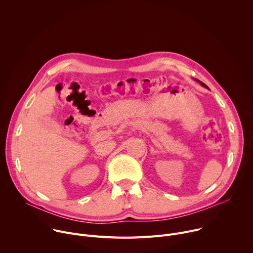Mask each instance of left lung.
I'll return each mask as SVG.
<instances>
[{
  "label": "left lung",
  "instance_id": "obj_1",
  "mask_svg": "<svg viewBox=\"0 0 253 253\" xmlns=\"http://www.w3.org/2000/svg\"><path fill=\"white\" fill-rule=\"evenodd\" d=\"M195 80H196V81H197V82H199V81H198V80H197V79H195ZM199 83H200V84H201V85H202V86H204V87H206V85H205V84H204V83H202V82H199Z\"/></svg>",
  "mask_w": 253,
  "mask_h": 253
}]
</instances>
